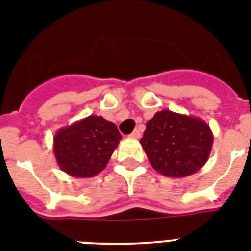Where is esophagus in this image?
I'll use <instances>...</instances> for the list:
<instances>
[{
  "label": "esophagus",
  "instance_id": "34e87169",
  "mask_svg": "<svg viewBox=\"0 0 251 251\" xmlns=\"http://www.w3.org/2000/svg\"><path fill=\"white\" fill-rule=\"evenodd\" d=\"M140 135H142V134H140V131H139V130H134V131L131 132V138H134V139H139L140 138Z\"/></svg>",
  "mask_w": 251,
  "mask_h": 251
}]
</instances>
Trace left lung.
<instances>
[{"label":"left lung","mask_w":251,"mask_h":251,"mask_svg":"<svg viewBox=\"0 0 251 251\" xmlns=\"http://www.w3.org/2000/svg\"><path fill=\"white\" fill-rule=\"evenodd\" d=\"M140 144L151 167L167 177H186L207 163L213 132L204 120L163 109L145 126Z\"/></svg>","instance_id":"1"}]
</instances>
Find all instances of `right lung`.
<instances>
[{
  "label": "right lung",
  "instance_id": "right-lung-1",
  "mask_svg": "<svg viewBox=\"0 0 251 251\" xmlns=\"http://www.w3.org/2000/svg\"><path fill=\"white\" fill-rule=\"evenodd\" d=\"M121 139L113 122L92 115L58 130L53 153L58 167L67 175L93 177L106 168Z\"/></svg>",
  "mask_w": 251,
  "mask_h": 251
}]
</instances>
